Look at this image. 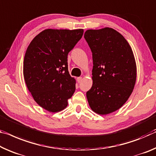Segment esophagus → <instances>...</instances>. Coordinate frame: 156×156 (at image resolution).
Masks as SVG:
<instances>
[{
  "mask_svg": "<svg viewBox=\"0 0 156 156\" xmlns=\"http://www.w3.org/2000/svg\"><path fill=\"white\" fill-rule=\"evenodd\" d=\"M81 81H82V77H78V78H77V82L78 83H80Z\"/></svg>",
  "mask_w": 156,
  "mask_h": 156,
  "instance_id": "esophagus-1",
  "label": "esophagus"
}]
</instances>
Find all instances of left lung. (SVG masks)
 <instances>
[{"mask_svg":"<svg viewBox=\"0 0 156 156\" xmlns=\"http://www.w3.org/2000/svg\"><path fill=\"white\" fill-rule=\"evenodd\" d=\"M84 37L93 60L89 105L96 113L108 115L119 109L133 92L137 77L134 55L126 39L112 28L87 30Z\"/></svg>","mask_w":156,"mask_h":156,"instance_id":"obj_1","label":"left lung"}]
</instances>
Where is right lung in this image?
I'll return each instance as SVG.
<instances>
[{"instance_id":"add662e5","label":"right lung","mask_w":156,"mask_h":156,"mask_svg":"<svg viewBox=\"0 0 156 156\" xmlns=\"http://www.w3.org/2000/svg\"><path fill=\"white\" fill-rule=\"evenodd\" d=\"M83 34V29H46L27 48L25 82L36 103L49 112L65 109L76 90V80L68 71L67 56Z\"/></svg>"}]
</instances>
